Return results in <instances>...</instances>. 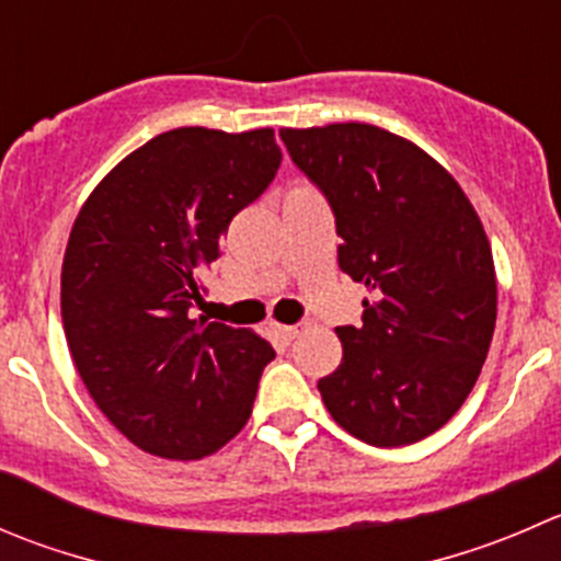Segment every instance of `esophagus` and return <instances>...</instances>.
Here are the masks:
<instances>
[{"mask_svg": "<svg viewBox=\"0 0 561 561\" xmlns=\"http://www.w3.org/2000/svg\"><path fill=\"white\" fill-rule=\"evenodd\" d=\"M279 334L285 336L287 342H290V340H296L298 334H301V325H279Z\"/></svg>", "mask_w": 561, "mask_h": 561, "instance_id": "34e87169", "label": "esophagus"}]
</instances>
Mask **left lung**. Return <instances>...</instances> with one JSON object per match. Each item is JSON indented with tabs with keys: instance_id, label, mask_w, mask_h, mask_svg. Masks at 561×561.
Masks as SVG:
<instances>
[{
	"instance_id": "1",
	"label": "left lung",
	"mask_w": 561,
	"mask_h": 561,
	"mask_svg": "<svg viewBox=\"0 0 561 561\" xmlns=\"http://www.w3.org/2000/svg\"><path fill=\"white\" fill-rule=\"evenodd\" d=\"M293 164L334 214L340 268L364 282L362 325L318 380L340 427L405 447L444 427L474 389L496 329V274L463 188L425 150L364 123L282 128Z\"/></svg>"
}]
</instances>
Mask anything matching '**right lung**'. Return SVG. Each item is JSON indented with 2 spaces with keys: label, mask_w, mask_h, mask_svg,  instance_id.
Here are the masks:
<instances>
[{
  "label": "right lung",
  "mask_w": 561,
  "mask_h": 561,
  "mask_svg": "<svg viewBox=\"0 0 561 561\" xmlns=\"http://www.w3.org/2000/svg\"><path fill=\"white\" fill-rule=\"evenodd\" d=\"M279 164L271 128L167 130L76 216L62 263L70 356L95 405L145 453L199 460L247 425L274 347L192 309L230 221Z\"/></svg>",
  "instance_id": "right-lung-1"
}]
</instances>
